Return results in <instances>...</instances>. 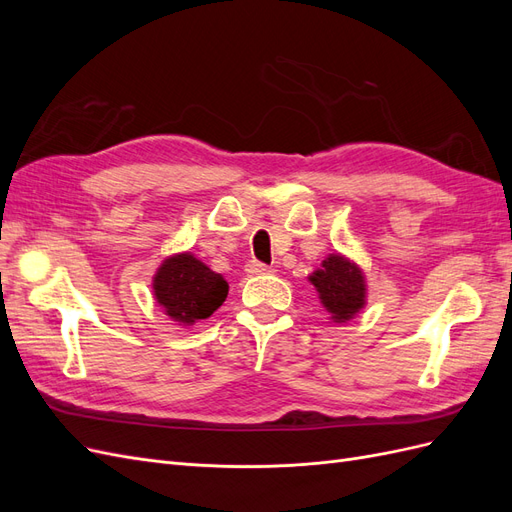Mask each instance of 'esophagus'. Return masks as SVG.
<instances>
[{
	"mask_svg": "<svg viewBox=\"0 0 512 512\" xmlns=\"http://www.w3.org/2000/svg\"><path fill=\"white\" fill-rule=\"evenodd\" d=\"M245 271L250 273V275H267V273H271L273 269H271L269 265H262V262H258V260H252L250 265H247Z\"/></svg>",
	"mask_w": 512,
	"mask_h": 512,
	"instance_id": "34e87169",
	"label": "esophagus"
}]
</instances>
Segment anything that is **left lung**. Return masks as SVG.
I'll list each match as a JSON object with an SVG mask.
<instances>
[{
  "label": "left lung",
  "mask_w": 512,
  "mask_h": 512,
  "mask_svg": "<svg viewBox=\"0 0 512 512\" xmlns=\"http://www.w3.org/2000/svg\"><path fill=\"white\" fill-rule=\"evenodd\" d=\"M314 284L331 322H348L367 305V282L363 269L344 254H329L307 277Z\"/></svg>",
  "instance_id": "8db88e82"
}]
</instances>
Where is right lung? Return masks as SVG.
Here are the masks:
<instances>
[{"label":"right lung","mask_w":512,"mask_h":512,"mask_svg":"<svg viewBox=\"0 0 512 512\" xmlns=\"http://www.w3.org/2000/svg\"><path fill=\"white\" fill-rule=\"evenodd\" d=\"M153 299L164 314L183 327L209 318L228 294L224 275L211 271L192 252L173 254L162 260L153 275Z\"/></svg>","instance_id":"add662e5"}]
</instances>
